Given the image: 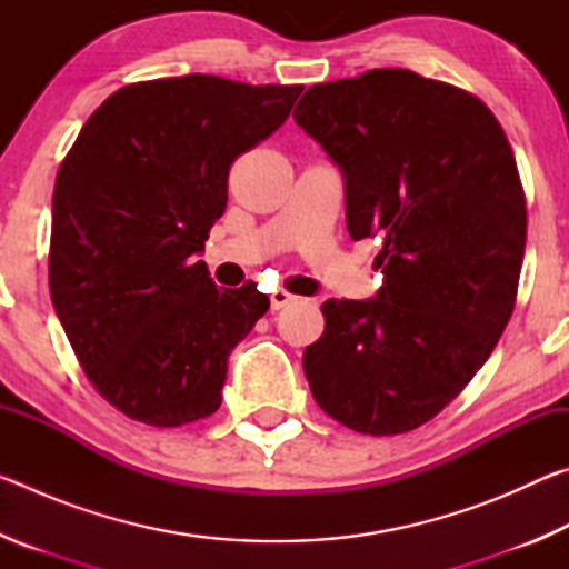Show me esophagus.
<instances>
[{"label": "esophagus", "instance_id": "obj_1", "mask_svg": "<svg viewBox=\"0 0 569 569\" xmlns=\"http://www.w3.org/2000/svg\"><path fill=\"white\" fill-rule=\"evenodd\" d=\"M296 301V296L293 293H288L286 288H278V291H273L271 293V308H283V306H288V303H293Z\"/></svg>", "mask_w": 569, "mask_h": 569}]
</instances>
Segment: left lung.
<instances>
[{
  "label": "left lung",
  "instance_id": "left-lung-1",
  "mask_svg": "<svg viewBox=\"0 0 569 569\" xmlns=\"http://www.w3.org/2000/svg\"><path fill=\"white\" fill-rule=\"evenodd\" d=\"M343 172L346 228L379 238L377 298H329L303 371L319 407L371 437L435 419L515 311L527 206L492 110L411 70L308 88L293 112Z\"/></svg>",
  "mask_w": 569,
  "mask_h": 569
}]
</instances>
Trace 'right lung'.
Masks as SVG:
<instances>
[{"instance_id": "obj_1", "label": "right lung", "mask_w": 569, "mask_h": 569, "mask_svg": "<svg viewBox=\"0 0 569 569\" xmlns=\"http://www.w3.org/2000/svg\"><path fill=\"white\" fill-rule=\"evenodd\" d=\"M303 84L186 74L124 84L57 172L50 293L104 401L150 427L220 407L228 356L268 311L198 261L228 203V170L286 122Z\"/></svg>"}]
</instances>
